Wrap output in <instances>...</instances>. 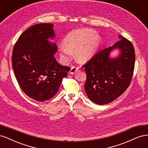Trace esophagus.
I'll list each match as a JSON object with an SVG mask.
<instances>
[{
    "label": "esophagus",
    "mask_w": 148,
    "mask_h": 148,
    "mask_svg": "<svg viewBox=\"0 0 148 148\" xmlns=\"http://www.w3.org/2000/svg\"><path fill=\"white\" fill-rule=\"evenodd\" d=\"M78 67H75V66H71V70H70V73L71 74H74L76 71L78 70Z\"/></svg>",
    "instance_id": "esophagus-1"
}]
</instances>
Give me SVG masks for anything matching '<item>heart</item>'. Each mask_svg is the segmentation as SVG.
Instances as JSON below:
<instances>
[{"label":"heart","mask_w":148,"mask_h":148,"mask_svg":"<svg viewBox=\"0 0 148 148\" xmlns=\"http://www.w3.org/2000/svg\"><path fill=\"white\" fill-rule=\"evenodd\" d=\"M100 44V38L95 31L82 29L71 31L64 39V46L60 47V56L66 60L71 52L81 63L90 60L95 56Z\"/></svg>","instance_id":"obj_1"}]
</instances>
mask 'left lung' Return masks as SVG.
Here are the masks:
<instances>
[{"instance_id": "8db88e82", "label": "left lung", "mask_w": 148, "mask_h": 148, "mask_svg": "<svg viewBox=\"0 0 148 148\" xmlns=\"http://www.w3.org/2000/svg\"><path fill=\"white\" fill-rule=\"evenodd\" d=\"M112 46L97 52L83 66L86 73L84 89L93 102L104 105L112 102L126 91L131 83L135 67V49L132 42L122 36ZM117 48L118 56L111 58V52Z\"/></svg>"}]
</instances>
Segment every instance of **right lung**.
Wrapping results in <instances>:
<instances>
[{
  "label": "right lung",
  "instance_id": "right-lung-1",
  "mask_svg": "<svg viewBox=\"0 0 148 148\" xmlns=\"http://www.w3.org/2000/svg\"><path fill=\"white\" fill-rule=\"evenodd\" d=\"M53 24L40 23L25 31L12 52V66L16 80L26 95L37 101L51 99L57 92L70 68L62 66L54 57L57 44Z\"/></svg>",
  "mask_w": 148,
  "mask_h": 148
}]
</instances>
